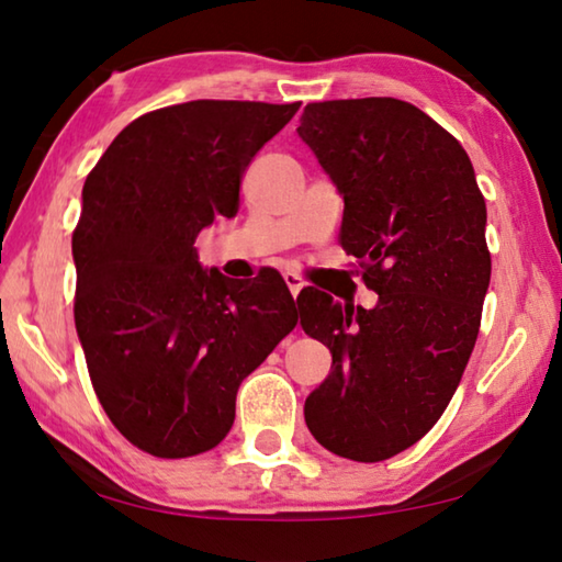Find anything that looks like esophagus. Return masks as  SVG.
I'll use <instances>...</instances> for the list:
<instances>
[{"label":"esophagus","instance_id":"obj_1","mask_svg":"<svg viewBox=\"0 0 562 562\" xmlns=\"http://www.w3.org/2000/svg\"><path fill=\"white\" fill-rule=\"evenodd\" d=\"M284 282H288V288H290V292H292V297L297 300V294H300V290L304 288V280L300 278L297 272H284Z\"/></svg>","mask_w":562,"mask_h":562}]
</instances>
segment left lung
Here are the masks:
<instances>
[{
    "mask_svg": "<svg viewBox=\"0 0 562 562\" xmlns=\"http://www.w3.org/2000/svg\"><path fill=\"white\" fill-rule=\"evenodd\" d=\"M297 133L345 198L339 243L379 294L372 310L302 300V329L331 351L304 422L331 453L384 461L429 434L469 364L491 282L486 201L459 140L406 101L307 103Z\"/></svg>",
    "mask_w": 562,
    "mask_h": 562,
    "instance_id": "8db88e82",
    "label": "left lung"
}]
</instances>
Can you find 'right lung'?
<instances>
[{
	"label": "right lung",
	"mask_w": 562,
	"mask_h": 562,
	"mask_svg": "<svg viewBox=\"0 0 562 562\" xmlns=\"http://www.w3.org/2000/svg\"><path fill=\"white\" fill-rule=\"evenodd\" d=\"M297 109L203 99L144 113L83 183L76 331L111 424L158 459L215 449L237 386L297 325L280 274L237 288L195 250L203 227L237 213L245 168Z\"/></svg>",
	"instance_id": "1"
}]
</instances>
